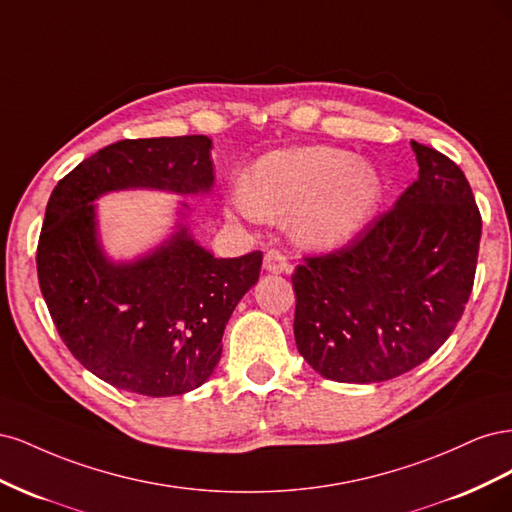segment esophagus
I'll return each mask as SVG.
<instances>
[{
  "instance_id": "34e87169",
  "label": "esophagus",
  "mask_w": 512,
  "mask_h": 512,
  "mask_svg": "<svg viewBox=\"0 0 512 512\" xmlns=\"http://www.w3.org/2000/svg\"><path fill=\"white\" fill-rule=\"evenodd\" d=\"M262 267H265V271H269V273H290V269H292L288 265L286 256H282L280 252H275V250H269L265 254V262H262Z\"/></svg>"
}]
</instances>
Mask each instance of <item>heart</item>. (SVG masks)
<instances>
[{
	"mask_svg": "<svg viewBox=\"0 0 512 512\" xmlns=\"http://www.w3.org/2000/svg\"><path fill=\"white\" fill-rule=\"evenodd\" d=\"M384 181L374 164L348 149L309 145L262 156L228 198L243 220L288 218L290 235L305 250L337 252L374 224Z\"/></svg>",
	"mask_w": 512,
	"mask_h": 512,
	"instance_id": "heart-1",
	"label": "heart"
}]
</instances>
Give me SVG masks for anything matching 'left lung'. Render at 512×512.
Here are the masks:
<instances>
[{
	"label": "left lung",
	"instance_id": "1",
	"mask_svg": "<svg viewBox=\"0 0 512 512\" xmlns=\"http://www.w3.org/2000/svg\"><path fill=\"white\" fill-rule=\"evenodd\" d=\"M418 179L344 250L292 273L294 342L322 378L371 384L427 361L470 299L480 213L461 168L410 141Z\"/></svg>",
	"mask_w": 512,
	"mask_h": 512
}]
</instances>
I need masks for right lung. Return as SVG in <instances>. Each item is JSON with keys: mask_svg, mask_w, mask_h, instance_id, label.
<instances>
[{"mask_svg": "<svg viewBox=\"0 0 512 512\" xmlns=\"http://www.w3.org/2000/svg\"><path fill=\"white\" fill-rule=\"evenodd\" d=\"M207 136L138 138L100 149L57 183L38 243V280L51 318L91 374L147 397L205 384L222 335L260 275L262 254L215 258L177 200L166 237L132 258L108 254L98 203L113 192L207 196L215 175Z\"/></svg>", "mask_w": 512, "mask_h": 512, "instance_id": "right-lung-1", "label": "right lung"}]
</instances>
